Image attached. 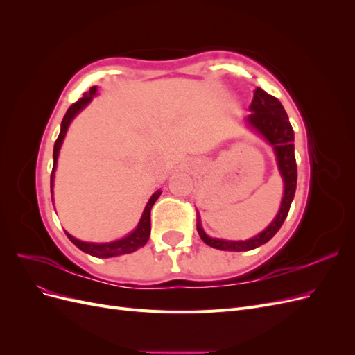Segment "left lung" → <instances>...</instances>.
I'll return each instance as SVG.
<instances>
[{
    "label": "left lung",
    "mask_w": 355,
    "mask_h": 355,
    "mask_svg": "<svg viewBox=\"0 0 355 355\" xmlns=\"http://www.w3.org/2000/svg\"><path fill=\"white\" fill-rule=\"evenodd\" d=\"M252 114L247 116V123H249L257 133H261L270 145L274 148V153L277 157V166L280 170V175L284 182V194L282 200L280 210H278L277 216L271 222V225L261 232L256 237L244 240V241H228L222 239H211L202 231L200 220L197 222V231L200 234L201 240L213 249H219L225 252H245L253 250L265 243L270 241L277 231L282 228L284 219L287 218V213L290 210V204L293 201L295 191H296V180H297V167H296V158H295V133L293 128L290 125L288 116L283 108L282 102L274 96L268 94L261 87H257L253 94V101L249 106Z\"/></svg>",
    "instance_id": "left-lung-1"
}]
</instances>
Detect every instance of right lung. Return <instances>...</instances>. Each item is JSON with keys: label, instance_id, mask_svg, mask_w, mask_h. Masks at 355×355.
I'll return each instance as SVG.
<instances>
[{"label": "right lung", "instance_id": "obj_1", "mask_svg": "<svg viewBox=\"0 0 355 355\" xmlns=\"http://www.w3.org/2000/svg\"><path fill=\"white\" fill-rule=\"evenodd\" d=\"M98 92V87L93 85V87L87 92L84 93V96L81 99H78L75 103H72L69 106V110L67 111L65 116H63L62 124H60V133L56 139L55 142V148H53V171H51V180H50V188L53 189V179H55V170L58 166V157H59V151H60V146L63 139H65V135L68 132V127L71 124V121L73 120L75 116L80 111H83L85 106H87L93 96ZM161 196V191H155L154 194L149 198L146 207L142 213V218L139 220L137 227L135 228L133 232H130L127 235V237L121 239V240H116V241H111V243H85L81 240H77L75 237H72L71 234L65 232L68 235V239L78 247L80 250H83L84 253H89L92 256L96 257H114V256H121V254H127V253H133L137 249H141L149 239V234H151V209L154 206V202L158 200V197Z\"/></svg>", "mask_w": 355, "mask_h": 355}]
</instances>
